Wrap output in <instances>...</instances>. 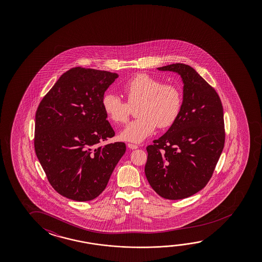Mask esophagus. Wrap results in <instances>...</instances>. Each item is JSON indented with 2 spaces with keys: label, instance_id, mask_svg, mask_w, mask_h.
Here are the masks:
<instances>
[{
  "label": "esophagus",
  "instance_id": "esophagus-1",
  "mask_svg": "<svg viewBox=\"0 0 262 262\" xmlns=\"http://www.w3.org/2000/svg\"><path fill=\"white\" fill-rule=\"evenodd\" d=\"M128 147H129L130 150H136V149H138V146L133 144V143H128Z\"/></svg>",
  "mask_w": 262,
  "mask_h": 262
}]
</instances>
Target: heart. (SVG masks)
<instances>
[{
	"label": "heart",
	"instance_id": "b5f03b06",
	"mask_svg": "<svg viewBox=\"0 0 262 262\" xmlns=\"http://www.w3.org/2000/svg\"><path fill=\"white\" fill-rule=\"evenodd\" d=\"M122 91L127 102L113 93L102 99V107L107 118L121 124L129 118L130 107H136V120L130 121L120 133L121 140L140 143L160 128L173 124L180 114L183 98L178 86L163 84L147 74H138L125 82Z\"/></svg>",
	"mask_w": 262,
	"mask_h": 262
}]
</instances>
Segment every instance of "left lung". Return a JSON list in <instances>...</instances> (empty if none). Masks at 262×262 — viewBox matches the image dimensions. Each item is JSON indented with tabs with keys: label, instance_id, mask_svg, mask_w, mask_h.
<instances>
[{
	"label": "left lung",
	"instance_id": "8db88e82",
	"mask_svg": "<svg viewBox=\"0 0 262 262\" xmlns=\"http://www.w3.org/2000/svg\"><path fill=\"white\" fill-rule=\"evenodd\" d=\"M157 69L180 76L183 104L176 122L146 148L144 172L160 196L179 200L198 193L210 180L225 143L223 107L215 90L190 66Z\"/></svg>",
	"mask_w": 262,
	"mask_h": 262
}]
</instances>
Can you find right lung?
<instances>
[{
  "label": "right lung",
  "mask_w": 262,
  "mask_h": 262,
  "mask_svg": "<svg viewBox=\"0 0 262 262\" xmlns=\"http://www.w3.org/2000/svg\"><path fill=\"white\" fill-rule=\"evenodd\" d=\"M119 75L74 68L63 74L39 104L35 150L53 188L74 201H90L106 188L126 150L124 142L100 146L115 135L102 107Z\"/></svg>",
  "instance_id": "add662e5"
}]
</instances>
